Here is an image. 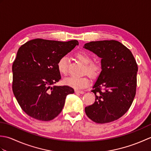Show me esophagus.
<instances>
[{
	"label": "esophagus",
	"instance_id": "34e87169",
	"mask_svg": "<svg viewBox=\"0 0 151 151\" xmlns=\"http://www.w3.org/2000/svg\"><path fill=\"white\" fill-rule=\"evenodd\" d=\"M75 93H81V94H84V91H81V90H75Z\"/></svg>",
	"mask_w": 151,
	"mask_h": 151
}]
</instances>
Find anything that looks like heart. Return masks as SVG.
Wrapping results in <instances>:
<instances>
[{"instance_id": "1", "label": "heart", "mask_w": 151, "mask_h": 151, "mask_svg": "<svg viewBox=\"0 0 151 151\" xmlns=\"http://www.w3.org/2000/svg\"><path fill=\"white\" fill-rule=\"evenodd\" d=\"M76 58L84 65H85V73L91 78H96L101 73V67L99 64L91 62V56L87 53L79 52L75 54ZM57 67L58 71L63 75H66L68 70V58L66 56H63L60 58L57 63ZM63 83L65 85L70 86L74 89H83L89 85V79L84 77H75L69 76L64 79Z\"/></svg>"}]
</instances>
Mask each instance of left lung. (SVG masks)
<instances>
[{"instance_id":"1","label":"left lung","mask_w":151,"mask_h":151,"mask_svg":"<svg viewBox=\"0 0 151 151\" xmlns=\"http://www.w3.org/2000/svg\"><path fill=\"white\" fill-rule=\"evenodd\" d=\"M86 49L101 58V72L93 86V104L85 108L97 123L118 119L129 110L136 95L137 65L131 51L115 40L91 41Z\"/></svg>"}]
</instances>
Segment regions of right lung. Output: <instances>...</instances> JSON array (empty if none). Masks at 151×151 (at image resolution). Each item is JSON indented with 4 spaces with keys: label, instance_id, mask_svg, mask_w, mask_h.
<instances>
[{
    "label": "right lung",
    "instance_id": "obj_1",
    "mask_svg": "<svg viewBox=\"0 0 151 151\" xmlns=\"http://www.w3.org/2000/svg\"><path fill=\"white\" fill-rule=\"evenodd\" d=\"M78 45L77 40L35 39L19 48L12 65V89L29 116L43 121L53 119L62 111L67 95L75 93L69 86L54 84L61 79L58 60Z\"/></svg>",
    "mask_w": 151,
    "mask_h": 151
}]
</instances>
